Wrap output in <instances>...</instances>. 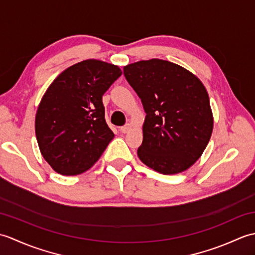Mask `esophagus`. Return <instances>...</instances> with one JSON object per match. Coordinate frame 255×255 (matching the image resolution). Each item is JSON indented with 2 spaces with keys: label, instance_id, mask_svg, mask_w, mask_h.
I'll list each match as a JSON object with an SVG mask.
<instances>
[{
  "label": "esophagus",
  "instance_id": "1",
  "mask_svg": "<svg viewBox=\"0 0 255 255\" xmlns=\"http://www.w3.org/2000/svg\"><path fill=\"white\" fill-rule=\"evenodd\" d=\"M130 128H131V125L130 124H126V125H125V126L121 127V129H119V130H121L123 133H127L129 130H130Z\"/></svg>",
  "mask_w": 255,
  "mask_h": 255
}]
</instances>
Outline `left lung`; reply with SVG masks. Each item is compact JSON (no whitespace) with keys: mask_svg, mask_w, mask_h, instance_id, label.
I'll list each match as a JSON object with an SVG mask.
<instances>
[{"mask_svg":"<svg viewBox=\"0 0 255 255\" xmlns=\"http://www.w3.org/2000/svg\"><path fill=\"white\" fill-rule=\"evenodd\" d=\"M124 75L147 114L139 159L163 174L187 170L202 155L213 132L203 83L186 69L161 59L128 64Z\"/></svg>","mask_w":255,"mask_h":255,"instance_id":"1","label":"left lung"}]
</instances>
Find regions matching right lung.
<instances>
[{"label": "right lung", "mask_w": 255, "mask_h": 255, "mask_svg": "<svg viewBox=\"0 0 255 255\" xmlns=\"http://www.w3.org/2000/svg\"><path fill=\"white\" fill-rule=\"evenodd\" d=\"M121 75L117 66L89 59L64 70L48 88L35 131L42 156L57 173L89 170L112 141L102 97Z\"/></svg>", "instance_id": "right-lung-1"}]
</instances>
